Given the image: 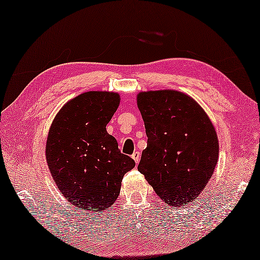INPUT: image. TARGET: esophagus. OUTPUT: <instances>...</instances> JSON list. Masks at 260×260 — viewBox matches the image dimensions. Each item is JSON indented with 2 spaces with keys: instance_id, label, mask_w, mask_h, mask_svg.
<instances>
[{
  "instance_id": "obj_1",
  "label": "esophagus",
  "mask_w": 260,
  "mask_h": 260,
  "mask_svg": "<svg viewBox=\"0 0 260 260\" xmlns=\"http://www.w3.org/2000/svg\"><path fill=\"white\" fill-rule=\"evenodd\" d=\"M132 158H133L134 161L138 164L140 161V152H139V151H135V152L132 154Z\"/></svg>"
}]
</instances>
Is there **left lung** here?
<instances>
[{
    "label": "left lung",
    "instance_id": "obj_1",
    "mask_svg": "<svg viewBox=\"0 0 260 260\" xmlns=\"http://www.w3.org/2000/svg\"><path fill=\"white\" fill-rule=\"evenodd\" d=\"M138 106L148 136L139 172L171 208L190 204L216 167L215 127L192 98L173 89L140 93Z\"/></svg>",
    "mask_w": 260,
    "mask_h": 260
}]
</instances>
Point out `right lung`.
<instances>
[{
  "label": "right lung",
  "mask_w": 260,
  "mask_h": 260,
  "mask_svg": "<svg viewBox=\"0 0 260 260\" xmlns=\"http://www.w3.org/2000/svg\"><path fill=\"white\" fill-rule=\"evenodd\" d=\"M118 106L117 93H83L66 103L51 125L45 150L50 172L66 199L82 210L108 209L135 166L107 133Z\"/></svg>",
  "instance_id": "1"
}]
</instances>
